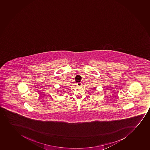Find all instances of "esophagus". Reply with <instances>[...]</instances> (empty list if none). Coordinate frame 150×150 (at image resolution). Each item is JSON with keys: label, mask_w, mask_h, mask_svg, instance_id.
<instances>
[{"label": "esophagus", "mask_w": 150, "mask_h": 150, "mask_svg": "<svg viewBox=\"0 0 150 150\" xmlns=\"http://www.w3.org/2000/svg\"><path fill=\"white\" fill-rule=\"evenodd\" d=\"M77 85V86H82V83L78 82Z\"/></svg>", "instance_id": "obj_1"}]
</instances>
